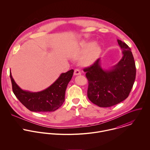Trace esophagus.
Here are the masks:
<instances>
[{
  "instance_id": "1",
  "label": "esophagus",
  "mask_w": 150,
  "mask_h": 150,
  "mask_svg": "<svg viewBox=\"0 0 150 150\" xmlns=\"http://www.w3.org/2000/svg\"><path fill=\"white\" fill-rule=\"evenodd\" d=\"M74 74L75 76H78V75H80L81 74V72L79 69H75L74 71Z\"/></svg>"
}]
</instances>
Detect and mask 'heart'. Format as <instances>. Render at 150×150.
<instances>
[{"instance_id": "obj_1", "label": "heart", "mask_w": 150, "mask_h": 150, "mask_svg": "<svg viewBox=\"0 0 150 150\" xmlns=\"http://www.w3.org/2000/svg\"><path fill=\"white\" fill-rule=\"evenodd\" d=\"M101 45L98 43L89 42L80 49L76 55V58L82 59L83 64L89 66L93 64L99 57L101 52Z\"/></svg>"}]
</instances>
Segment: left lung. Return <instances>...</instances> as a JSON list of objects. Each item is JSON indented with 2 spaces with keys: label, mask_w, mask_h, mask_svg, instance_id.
<instances>
[{
  "label": "left lung",
  "mask_w": 150,
  "mask_h": 150,
  "mask_svg": "<svg viewBox=\"0 0 150 150\" xmlns=\"http://www.w3.org/2000/svg\"><path fill=\"white\" fill-rule=\"evenodd\" d=\"M117 42L122 57L117 64L104 69L99 58L84 69L89 84L88 98L99 107H111L126 99L135 80L136 66L130 49L120 40Z\"/></svg>",
  "instance_id": "obj_1"
}]
</instances>
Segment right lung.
Wrapping results in <instances>:
<instances>
[{
  "label": "right lung",
  "mask_w": 150,
  "mask_h": 150,
  "mask_svg": "<svg viewBox=\"0 0 150 150\" xmlns=\"http://www.w3.org/2000/svg\"><path fill=\"white\" fill-rule=\"evenodd\" d=\"M74 70L61 74L57 80L46 89L39 92H30L21 89L11 75L10 76L13 91L22 104L34 112H51L58 109L64 101L65 91L71 80Z\"/></svg>",
  "instance_id": "1"
}]
</instances>
